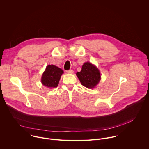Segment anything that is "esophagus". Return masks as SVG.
Masks as SVG:
<instances>
[{"label":"esophagus","mask_w":149,"mask_h":149,"mask_svg":"<svg viewBox=\"0 0 149 149\" xmlns=\"http://www.w3.org/2000/svg\"><path fill=\"white\" fill-rule=\"evenodd\" d=\"M67 73H69V74H73L74 71H73L72 70H68V71H67Z\"/></svg>","instance_id":"esophagus-1"}]
</instances>
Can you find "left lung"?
<instances>
[{
	"label": "left lung",
	"mask_w": 149,
	"mask_h": 149,
	"mask_svg": "<svg viewBox=\"0 0 149 149\" xmlns=\"http://www.w3.org/2000/svg\"><path fill=\"white\" fill-rule=\"evenodd\" d=\"M81 84L88 88H93L101 79L99 70L91 63L85 62L80 72L76 74Z\"/></svg>",
	"instance_id": "obj_1"
}]
</instances>
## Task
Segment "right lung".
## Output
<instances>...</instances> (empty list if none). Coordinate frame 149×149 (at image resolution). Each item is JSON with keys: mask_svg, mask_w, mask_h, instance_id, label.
<instances>
[{"mask_svg": "<svg viewBox=\"0 0 149 149\" xmlns=\"http://www.w3.org/2000/svg\"><path fill=\"white\" fill-rule=\"evenodd\" d=\"M63 73L62 69L54 65H48L42 75L41 82L48 88H55L58 86L61 75Z\"/></svg>", "mask_w": 149, "mask_h": 149, "instance_id": "right-lung-1", "label": "right lung"}]
</instances>
